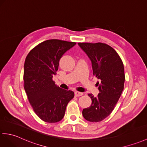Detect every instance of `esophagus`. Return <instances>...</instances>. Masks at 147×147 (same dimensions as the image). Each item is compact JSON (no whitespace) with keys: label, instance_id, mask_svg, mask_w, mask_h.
<instances>
[{"label":"esophagus","instance_id":"1","mask_svg":"<svg viewBox=\"0 0 147 147\" xmlns=\"http://www.w3.org/2000/svg\"><path fill=\"white\" fill-rule=\"evenodd\" d=\"M83 94V93H81V92H78V91H76L74 93V95H75V96H77V97H78V96H82V95Z\"/></svg>","mask_w":147,"mask_h":147}]
</instances>
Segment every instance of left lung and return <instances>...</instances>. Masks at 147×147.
I'll list each match as a JSON object with an SVG mask.
<instances>
[{"mask_svg": "<svg viewBox=\"0 0 147 147\" xmlns=\"http://www.w3.org/2000/svg\"><path fill=\"white\" fill-rule=\"evenodd\" d=\"M91 61L93 75L100 81L96 97L88 94L92 103L83 109V117L91 122L101 121L114 110L124 88V66L118 54L107 44L79 42Z\"/></svg>", "mask_w": 147, "mask_h": 147, "instance_id": "8db88e82", "label": "left lung"}]
</instances>
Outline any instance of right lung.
Returning <instances> with one entry per match:
<instances>
[{"label":"right lung","mask_w":147,"mask_h":147,"mask_svg":"<svg viewBox=\"0 0 147 147\" xmlns=\"http://www.w3.org/2000/svg\"><path fill=\"white\" fill-rule=\"evenodd\" d=\"M76 42L49 39L39 44L26 58L24 71V90L36 114L47 123L61 121L67 103L74 98L72 91L63 90L53 80L59 60Z\"/></svg>","instance_id":"add662e5"}]
</instances>
